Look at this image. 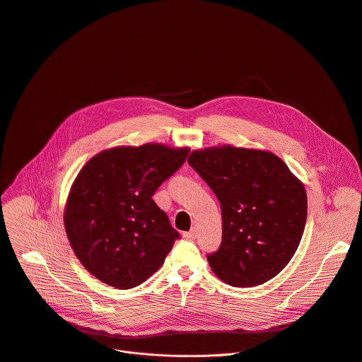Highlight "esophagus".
<instances>
[{"mask_svg":"<svg viewBox=\"0 0 362 362\" xmlns=\"http://www.w3.org/2000/svg\"><path fill=\"white\" fill-rule=\"evenodd\" d=\"M196 235H198V231H196V228H192L189 233H185V234H183V237H185L186 240H194Z\"/></svg>","mask_w":362,"mask_h":362,"instance_id":"obj_1","label":"esophagus"}]
</instances>
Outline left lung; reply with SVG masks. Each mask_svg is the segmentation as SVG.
<instances>
[{
    "label": "left lung",
    "mask_w": 362,
    "mask_h": 362,
    "mask_svg": "<svg viewBox=\"0 0 362 362\" xmlns=\"http://www.w3.org/2000/svg\"><path fill=\"white\" fill-rule=\"evenodd\" d=\"M187 163L221 202L222 243L212 272L234 287L276 277L298 250L306 223L303 183L274 153L234 146L194 150Z\"/></svg>",
    "instance_id": "obj_1"
}]
</instances>
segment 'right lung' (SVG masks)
<instances>
[{"label":"right lung","instance_id":"1","mask_svg":"<svg viewBox=\"0 0 362 362\" xmlns=\"http://www.w3.org/2000/svg\"><path fill=\"white\" fill-rule=\"evenodd\" d=\"M187 153L158 143L119 146L95 154L81 169L63 222L75 255L93 277L125 290L163 266L179 233L153 194Z\"/></svg>","mask_w":362,"mask_h":362}]
</instances>
